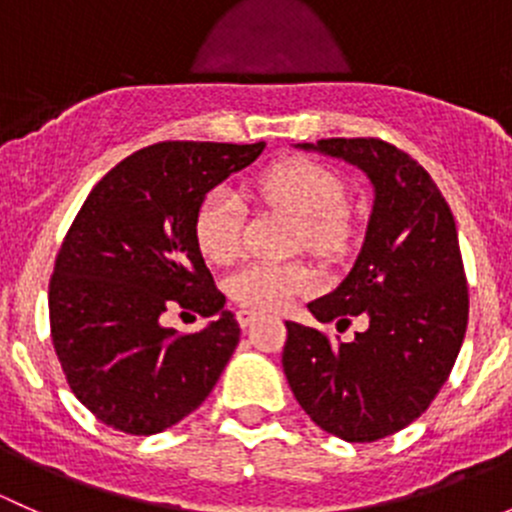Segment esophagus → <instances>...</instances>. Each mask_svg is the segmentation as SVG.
Wrapping results in <instances>:
<instances>
[{
  "label": "esophagus",
  "instance_id": "obj_1",
  "mask_svg": "<svg viewBox=\"0 0 512 512\" xmlns=\"http://www.w3.org/2000/svg\"><path fill=\"white\" fill-rule=\"evenodd\" d=\"M257 319H260V312H255V309H240V312H237V322H240L242 329L250 327Z\"/></svg>",
  "mask_w": 512,
  "mask_h": 512
}]
</instances>
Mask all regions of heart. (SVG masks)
<instances>
[{
  "label": "heart",
  "instance_id": "1",
  "mask_svg": "<svg viewBox=\"0 0 512 512\" xmlns=\"http://www.w3.org/2000/svg\"><path fill=\"white\" fill-rule=\"evenodd\" d=\"M255 195L265 205L294 215V250H309L319 257H334L352 240V213L344 180L332 168L307 158H289L272 165L257 178ZM245 210L235 190L227 185L208 190L195 210L193 235L203 257L227 265L240 252ZM312 267L302 260L250 262L227 280V294L237 304L260 312L287 307L292 297L314 289Z\"/></svg>",
  "mask_w": 512,
  "mask_h": 512
}]
</instances>
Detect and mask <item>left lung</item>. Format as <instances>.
I'll use <instances>...</instances> for the list:
<instances>
[{"label": "left lung", "instance_id": "1", "mask_svg": "<svg viewBox=\"0 0 512 512\" xmlns=\"http://www.w3.org/2000/svg\"><path fill=\"white\" fill-rule=\"evenodd\" d=\"M304 151L342 158L374 185V208L352 272L309 302L337 342L287 322L282 366L309 418L349 443H371L416 421L451 374L468 327V285L456 220L431 175L381 138H322Z\"/></svg>", "mask_w": 512, "mask_h": 512}]
</instances>
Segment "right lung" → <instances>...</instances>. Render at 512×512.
<instances>
[{
	"instance_id": "obj_1",
	"label": "right lung",
	"mask_w": 512,
	"mask_h": 512,
	"mask_svg": "<svg viewBox=\"0 0 512 512\" xmlns=\"http://www.w3.org/2000/svg\"><path fill=\"white\" fill-rule=\"evenodd\" d=\"M265 143L165 141L136 151L91 190L56 255L51 342L76 399L98 421L153 436L193 414L240 342L193 235L208 190ZM170 306L219 317L195 335L159 324Z\"/></svg>"
}]
</instances>
